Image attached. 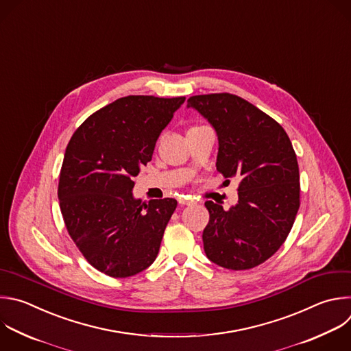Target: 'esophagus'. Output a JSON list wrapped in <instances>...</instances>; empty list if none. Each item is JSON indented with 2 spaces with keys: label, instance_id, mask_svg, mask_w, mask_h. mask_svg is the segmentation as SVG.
<instances>
[{
  "label": "esophagus",
  "instance_id": "34e87169",
  "mask_svg": "<svg viewBox=\"0 0 351 351\" xmlns=\"http://www.w3.org/2000/svg\"><path fill=\"white\" fill-rule=\"evenodd\" d=\"M178 202H179V205L184 206V205H191V204H194V199H193V198H189V197H186V195H182V197L178 198Z\"/></svg>",
  "mask_w": 351,
  "mask_h": 351
}]
</instances>
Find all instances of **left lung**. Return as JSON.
I'll return each instance as SVG.
<instances>
[{"label": "left lung", "instance_id": "left-lung-1", "mask_svg": "<svg viewBox=\"0 0 351 351\" xmlns=\"http://www.w3.org/2000/svg\"><path fill=\"white\" fill-rule=\"evenodd\" d=\"M217 135L216 168L237 178L239 202L228 210L206 201V258L230 270H248L273 256L287 240L299 209V167L284 128L250 101L231 93L187 100Z\"/></svg>", "mask_w": 351, "mask_h": 351}]
</instances>
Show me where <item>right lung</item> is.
<instances>
[{"instance_id":"add662e5","label":"right lung","mask_w":351,"mask_h":351,"mask_svg":"<svg viewBox=\"0 0 351 351\" xmlns=\"http://www.w3.org/2000/svg\"><path fill=\"white\" fill-rule=\"evenodd\" d=\"M186 97L125 96L104 106L71 136L59 178L70 237L99 271L132 277L157 258L176 199L135 198L134 176Z\"/></svg>"}]
</instances>
